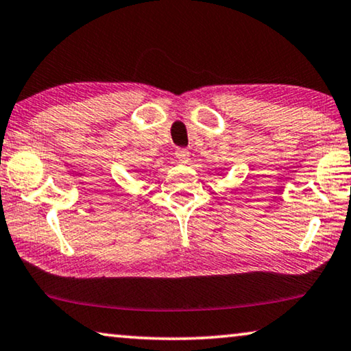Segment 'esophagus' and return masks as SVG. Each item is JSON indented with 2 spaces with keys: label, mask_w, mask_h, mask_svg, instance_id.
I'll return each instance as SVG.
<instances>
[{
  "label": "esophagus",
  "mask_w": 351,
  "mask_h": 351,
  "mask_svg": "<svg viewBox=\"0 0 351 351\" xmlns=\"http://www.w3.org/2000/svg\"><path fill=\"white\" fill-rule=\"evenodd\" d=\"M175 156L181 164H187V162H189V151L184 149V147H178L175 151Z\"/></svg>",
  "instance_id": "34e87169"
}]
</instances>
